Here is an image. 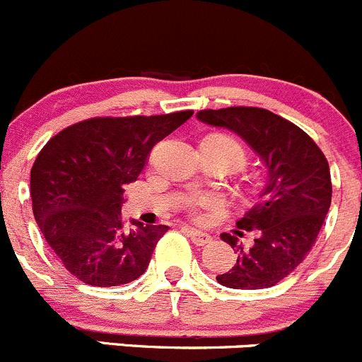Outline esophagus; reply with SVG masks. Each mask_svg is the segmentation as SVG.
Listing matches in <instances>:
<instances>
[{
    "mask_svg": "<svg viewBox=\"0 0 362 362\" xmlns=\"http://www.w3.org/2000/svg\"><path fill=\"white\" fill-rule=\"evenodd\" d=\"M182 230L186 232V235H188V238L192 239L197 246H204L211 241V235L207 234V232H200V230H195V228H189V227H182Z\"/></svg>",
    "mask_w": 362,
    "mask_h": 362,
    "instance_id": "obj_1",
    "label": "esophagus"
}]
</instances>
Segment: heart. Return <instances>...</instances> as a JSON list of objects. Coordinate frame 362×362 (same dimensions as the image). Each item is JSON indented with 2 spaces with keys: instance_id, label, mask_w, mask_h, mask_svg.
I'll return each mask as SVG.
<instances>
[{
  "instance_id": "b5f03b06",
  "label": "heart",
  "mask_w": 362,
  "mask_h": 362,
  "mask_svg": "<svg viewBox=\"0 0 362 362\" xmlns=\"http://www.w3.org/2000/svg\"><path fill=\"white\" fill-rule=\"evenodd\" d=\"M216 139L218 141H221V144H225L232 153H234L239 163H243V160H245V149H243V146L239 144L238 141H234V139H230V137H216ZM186 206L193 211H197V209L213 211L220 206V199L214 195H209V193H200V195L189 197V199L186 200Z\"/></svg>"
}]
</instances>
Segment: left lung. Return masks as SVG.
<instances>
[{"mask_svg":"<svg viewBox=\"0 0 362 362\" xmlns=\"http://www.w3.org/2000/svg\"><path fill=\"white\" fill-rule=\"evenodd\" d=\"M197 119L238 134L266 167L255 206L235 221L238 235L221 239L238 253L234 267L218 274L223 287L257 291L287 278L317 241L331 206V173L324 153L299 127L259 107L199 110ZM254 241L243 245L242 230Z\"/></svg>","mask_w":362,"mask_h":362,"instance_id":"obj_1","label":"left lung"}]
</instances>
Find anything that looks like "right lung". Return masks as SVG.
<instances>
[{
  "label": "right lung",
  "instance_id": "1",
  "mask_svg": "<svg viewBox=\"0 0 362 362\" xmlns=\"http://www.w3.org/2000/svg\"><path fill=\"white\" fill-rule=\"evenodd\" d=\"M193 110L91 117L61 130L31 169L33 214L63 266L82 284L117 287L144 274L167 225L121 218L124 186L137 181L153 146Z\"/></svg>",
  "mask_w": 362,
  "mask_h": 362
}]
</instances>
